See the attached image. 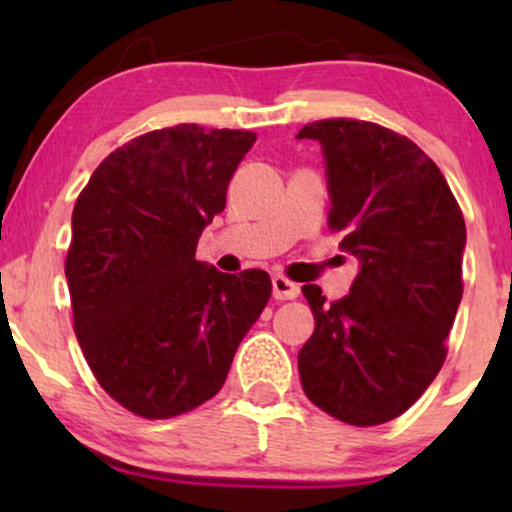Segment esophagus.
Wrapping results in <instances>:
<instances>
[{"label":"esophagus","mask_w":512,"mask_h":512,"mask_svg":"<svg viewBox=\"0 0 512 512\" xmlns=\"http://www.w3.org/2000/svg\"><path fill=\"white\" fill-rule=\"evenodd\" d=\"M272 293L276 301H293V298H298V293H301V286L293 284L286 276L276 274L272 279Z\"/></svg>","instance_id":"1"}]
</instances>
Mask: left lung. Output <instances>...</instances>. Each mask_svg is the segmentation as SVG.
Instances as JSON below:
<instances>
[{"label":"left lung","instance_id":"1","mask_svg":"<svg viewBox=\"0 0 512 512\" xmlns=\"http://www.w3.org/2000/svg\"><path fill=\"white\" fill-rule=\"evenodd\" d=\"M327 163L330 228L361 262L349 296L303 286L315 332L298 351L315 407L351 426L397 419L443 366L462 301L464 216L436 163L411 139L366 120L305 125Z\"/></svg>","mask_w":512,"mask_h":512}]
</instances>
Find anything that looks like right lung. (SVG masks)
I'll use <instances>...</instances> for the list:
<instances>
[{
  "label": "right lung",
  "mask_w": 512,
  "mask_h": 512,
  "mask_svg": "<svg viewBox=\"0 0 512 512\" xmlns=\"http://www.w3.org/2000/svg\"><path fill=\"white\" fill-rule=\"evenodd\" d=\"M255 139L154 129L103 158L76 199L64 262L76 339L98 385L142 419L214 397L272 296L262 269L221 274L195 260Z\"/></svg>",
  "instance_id": "1"
}]
</instances>
